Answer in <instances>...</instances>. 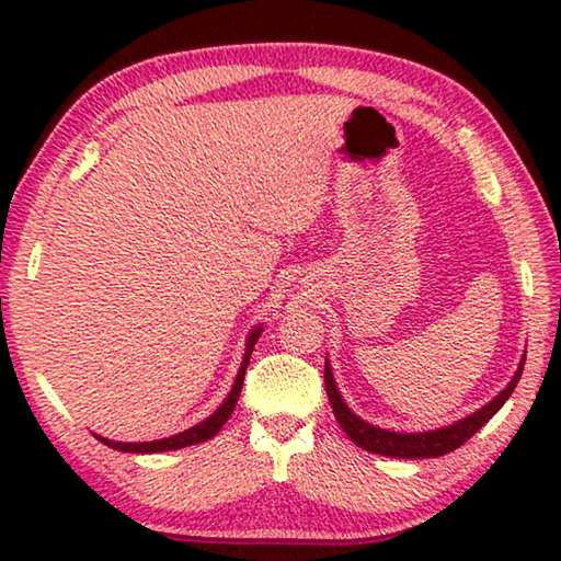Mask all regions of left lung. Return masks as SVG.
<instances>
[{
  "label": "left lung",
  "mask_w": 561,
  "mask_h": 561,
  "mask_svg": "<svg viewBox=\"0 0 561 561\" xmlns=\"http://www.w3.org/2000/svg\"><path fill=\"white\" fill-rule=\"evenodd\" d=\"M522 368H525V358H522L515 378H512L510 386L495 398V401L482 405L478 413L462 417V421H458L455 425H448V428H440L433 433H391V431H381L376 428V425L364 423L360 417H356L348 411L344 401H341L329 364L324 366V383H327V396L331 401V408H334L339 425L344 428L348 438L358 445V448L386 455V458H440V455H448L455 448H460L462 443H468L472 435L478 433L502 405H505V401L512 396V391H515V386L519 381Z\"/></svg>",
  "instance_id": "8db88e82"
}]
</instances>
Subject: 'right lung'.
Segmentation results:
<instances>
[{
	"instance_id": "right-lung-1",
	"label": "right lung",
	"mask_w": 561,
	"mask_h": 561,
	"mask_svg": "<svg viewBox=\"0 0 561 561\" xmlns=\"http://www.w3.org/2000/svg\"><path fill=\"white\" fill-rule=\"evenodd\" d=\"M257 339H260V329H254L252 336H250V344H247V356L242 360V368H240V374H237V381L232 386L230 396L225 398V403L217 408V411L210 417H207V421L197 423L195 428H190L185 433L173 435V438H163V440H153V443H113V440H106V438H101V443L108 445V448H113V450H123V453H163V450H178V448H187V445H197V443L210 440L213 435H217V431H220L222 425L227 423V417H230L232 411H234L237 398H240L242 383H244L247 364H250V356H252V346H254V341H257Z\"/></svg>"
}]
</instances>
